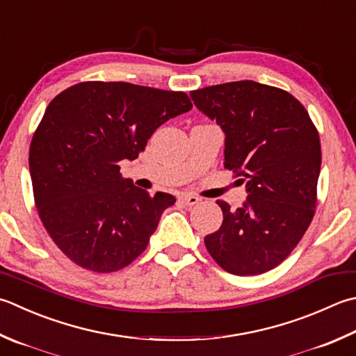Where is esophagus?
<instances>
[{
    "instance_id": "obj_1",
    "label": "esophagus",
    "mask_w": 356,
    "mask_h": 356,
    "mask_svg": "<svg viewBox=\"0 0 356 356\" xmlns=\"http://www.w3.org/2000/svg\"><path fill=\"white\" fill-rule=\"evenodd\" d=\"M179 200H180V204L185 207H193V205L199 204L200 199L197 196H193V194H182V196L179 197Z\"/></svg>"
}]
</instances>
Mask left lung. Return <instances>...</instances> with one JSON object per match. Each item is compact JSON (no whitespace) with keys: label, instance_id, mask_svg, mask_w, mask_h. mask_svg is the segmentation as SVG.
<instances>
[{"label":"left lung","instance_id":"left-lung-1","mask_svg":"<svg viewBox=\"0 0 356 356\" xmlns=\"http://www.w3.org/2000/svg\"><path fill=\"white\" fill-rule=\"evenodd\" d=\"M194 104L225 132V168L247 180L248 197L232 210L205 247L225 271L261 275L293 252L316 208L321 142L301 102L252 80L191 90Z\"/></svg>","mask_w":356,"mask_h":356}]
</instances>
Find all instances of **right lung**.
Returning a JSON list of instances; mask_svg holds the SVG:
<instances>
[{
	"label": "right lung",
	"mask_w": 356,
	"mask_h": 356,
	"mask_svg": "<svg viewBox=\"0 0 356 356\" xmlns=\"http://www.w3.org/2000/svg\"><path fill=\"white\" fill-rule=\"evenodd\" d=\"M191 108L182 90L124 81H81L49 103L29 149L33 199L76 266L111 273L145 252L176 199L132 185L118 162L137 159L160 124Z\"/></svg>",
	"instance_id": "obj_1"
}]
</instances>
